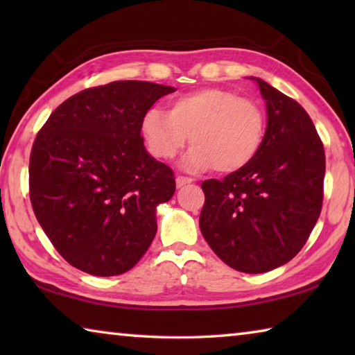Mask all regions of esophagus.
<instances>
[{"instance_id":"obj_1","label":"esophagus","mask_w":355,"mask_h":355,"mask_svg":"<svg viewBox=\"0 0 355 355\" xmlns=\"http://www.w3.org/2000/svg\"><path fill=\"white\" fill-rule=\"evenodd\" d=\"M175 182H177V188H183V186H186V184L192 183V178H188V177H182V175H178V177L175 178Z\"/></svg>"}]
</instances>
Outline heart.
<instances>
[{
	"mask_svg": "<svg viewBox=\"0 0 355 355\" xmlns=\"http://www.w3.org/2000/svg\"><path fill=\"white\" fill-rule=\"evenodd\" d=\"M264 133L263 107L220 87L178 95L171 100L169 112L152 107L141 120L144 144L156 159H173L191 141L194 147L184 158V167L191 171L244 169L260 152Z\"/></svg>",
	"mask_w": 355,
	"mask_h": 355,
	"instance_id": "1",
	"label": "heart"
}]
</instances>
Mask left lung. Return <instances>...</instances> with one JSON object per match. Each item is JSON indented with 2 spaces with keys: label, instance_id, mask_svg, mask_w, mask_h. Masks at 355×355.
I'll use <instances>...</instances> for the list:
<instances>
[{
  "label": "left lung",
  "instance_id": "8db88e82",
  "mask_svg": "<svg viewBox=\"0 0 355 355\" xmlns=\"http://www.w3.org/2000/svg\"><path fill=\"white\" fill-rule=\"evenodd\" d=\"M257 81L266 101V133L244 169L202 183L200 232L222 261L248 274L268 272L297 255L320 218L324 147L302 106Z\"/></svg>",
  "mask_w": 355,
  "mask_h": 355
}]
</instances>
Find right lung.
<instances>
[{
	"label": "right lung",
	"mask_w": 355,
	"mask_h": 355,
	"mask_svg": "<svg viewBox=\"0 0 355 355\" xmlns=\"http://www.w3.org/2000/svg\"><path fill=\"white\" fill-rule=\"evenodd\" d=\"M175 87L114 81L59 105L35 137L29 197L56 250L98 277L130 271L156 235V207L172 199L169 166L144 147L141 120Z\"/></svg>",
	"instance_id": "right-lung-1"
}]
</instances>
